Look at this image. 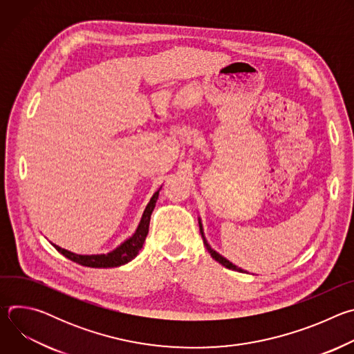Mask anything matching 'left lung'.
Here are the masks:
<instances>
[{
    "mask_svg": "<svg viewBox=\"0 0 354 354\" xmlns=\"http://www.w3.org/2000/svg\"><path fill=\"white\" fill-rule=\"evenodd\" d=\"M198 227H200V234H201V238H203V242H205V246H206V249L209 250V254L212 255V258L214 259V261H217L218 263H221L223 266H225L227 269H231V270H235V272H245L243 269H241V268H238V266H235L234 263H231L230 261H227L224 257H221L218 252H216L210 245H209V242H207V239H206V236H205V231H203V225H201V220L198 218Z\"/></svg>",
    "mask_w": 354,
    "mask_h": 354,
    "instance_id": "1",
    "label": "left lung"
}]
</instances>
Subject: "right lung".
Returning <instances> with one entry per match:
<instances>
[{"mask_svg":"<svg viewBox=\"0 0 354 354\" xmlns=\"http://www.w3.org/2000/svg\"><path fill=\"white\" fill-rule=\"evenodd\" d=\"M161 187L153 194V197H151L149 203L147 205L134 234L130 238H127L124 242H122L118 248L108 252V254L78 255V254H74V252H70L67 249H63V248L55 245V243H53V246L60 252L62 255H64L70 261H73L78 265L86 266V268H118V266L129 263L130 261H133L138 255V252L141 250V248L144 245V241H145L147 234H148L151 213H153V210L156 207Z\"/></svg>","mask_w":354,"mask_h":354,"instance_id":"add662e5","label":"right lung"}]
</instances>
